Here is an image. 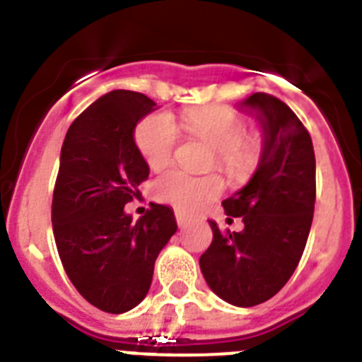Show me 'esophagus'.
<instances>
[{"instance_id": "1", "label": "esophagus", "mask_w": 362, "mask_h": 362, "mask_svg": "<svg viewBox=\"0 0 362 362\" xmlns=\"http://www.w3.org/2000/svg\"><path fill=\"white\" fill-rule=\"evenodd\" d=\"M175 219H177V225L179 226H185L188 223V216L187 214H183V212H179V210H175Z\"/></svg>"}]
</instances>
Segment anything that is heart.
Returning a JSON list of instances; mask_svg holds the SVG:
<instances>
[{
    "label": "heart",
    "mask_w": 362,
    "mask_h": 362,
    "mask_svg": "<svg viewBox=\"0 0 362 362\" xmlns=\"http://www.w3.org/2000/svg\"><path fill=\"white\" fill-rule=\"evenodd\" d=\"M183 123L196 137L216 150L217 163L232 174L250 170L257 159V141L245 136V119L230 108H192ZM136 145L146 165L159 170L172 159L177 145V127L168 114H150L136 129ZM223 188L216 175H194L170 170L156 181L153 196L183 212H194L214 199Z\"/></svg>",
    "instance_id": "b5f03b06"
}]
</instances>
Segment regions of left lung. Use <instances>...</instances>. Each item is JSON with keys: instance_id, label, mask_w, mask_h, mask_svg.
<instances>
[{"instance_id": "8db88e82", "label": "left lung", "mask_w": 362, "mask_h": 362, "mask_svg": "<svg viewBox=\"0 0 362 362\" xmlns=\"http://www.w3.org/2000/svg\"><path fill=\"white\" fill-rule=\"evenodd\" d=\"M238 110L255 117L263 146L250 181L223 201L228 217H243L241 232H221L199 257L203 277L233 306L261 305L296 272L308 239L315 204V156L299 117L277 98L257 92Z\"/></svg>"}]
</instances>
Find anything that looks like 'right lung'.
<instances>
[{"label":"right lung","instance_id":"add662e5","mask_svg":"<svg viewBox=\"0 0 362 362\" xmlns=\"http://www.w3.org/2000/svg\"><path fill=\"white\" fill-rule=\"evenodd\" d=\"M156 108L139 92H108L76 117L62 146L52 199L57 252L76 290L108 313L145 299L156 259L177 230L165 204L152 203L136 223L124 212L150 174L134 132Z\"/></svg>","mask_w":362,"mask_h":362}]
</instances>
